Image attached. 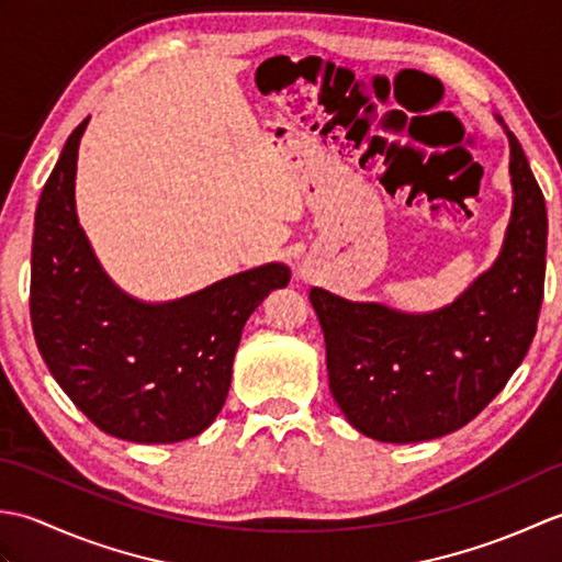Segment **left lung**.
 <instances>
[{
	"instance_id": "8db88e82",
	"label": "left lung",
	"mask_w": 562,
	"mask_h": 562,
	"mask_svg": "<svg viewBox=\"0 0 562 562\" xmlns=\"http://www.w3.org/2000/svg\"><path fill=\"white\" fill-rule=\"evenodd\" d=\"M505 135L512 214L503 248L457 300L415 314L308 292L326 338L330 393L364 437L415 445L457 432L505 389L529 350L543 300L548 220L521 145L507 127Z\"/></svg>"
}]
</instances>
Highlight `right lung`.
<instances>
[{"label": "right lung", "mask_w": 562, "mask_h": 562, "mask_svg": "<svg viewBox=\"0 0 562 562\" xmlns=\"http://www.w3.org/2000/svg\"><path fill=\"white\" fill-rule=\"evenodd\" d=\"M89 117L59 154L35 210L31 321L50 374L105 435L173 445L214 423L241 330L290 268L268 262L169 302L115 284L77 217V157Z\"/></svg>", "instance_id": "1"}]
</instances>
